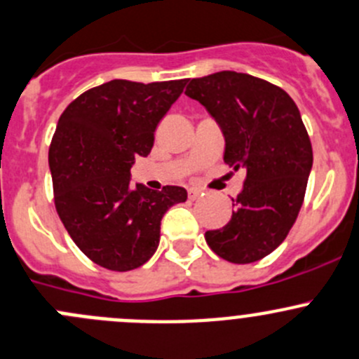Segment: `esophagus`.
I'll return each mask as SVG.
<instances>
[{"label": "esophagus", "instance_id": "1", "mask_svg": "<svg viewBox=\"0 0 359 359\" xmlns=\"http://www.w3.org/2000/svg\"><path fill=\"white\" fill-rule=\"evenodd\" d=\"M201 195L204 194H202V190H198V188H190V190H188V197H190V201H197Z\"/></svg>", "mask_w": 359, "mask_h": 359}]
</instances>
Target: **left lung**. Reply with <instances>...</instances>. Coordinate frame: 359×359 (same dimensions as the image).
Segmentation results:
<instances>
[{
	"mask_svg": "<svg viewBox=\"0 0 359 359\" xmlns=\"http://www.w3.org/2000/svg\"><path fill=\"white\" fill-rule=\"evenodd\" d=\"M216 120L225 137L223 161L246 171L236 211L205 243L223 260L251 264L288 236L304 202L312 147L293 99L283 88L236 71L191 78L184 90Z\"/></svg>",
	"mask_w": 359,
	"mask_h": 359,
	"instance_id": "1",
	"label": "left lung"
}]
</instances>
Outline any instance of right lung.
I'll use <instances>...</instances> for the list:
<instances>
[{"instance_id":"right-lung-1","label":"right lung","mask_w":359,"mask_h":359,"mask_svg":"<svg viewBox=\"0 0 359 359\" xmlns=\"http://www.w3.org/2000/svg\"><path fill=\"white\" fill-rule=\"evenodd\" d=\"M187 80H111L78 95L60 115L48 150L55 209L81 253L108 271L141 267L157 251L161 219L187 201L181 187L130 184V168Z\"/></svg>"}]
</instances>
